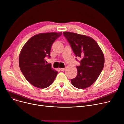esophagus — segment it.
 <instances>
[{"label":"esophagus","instance_id":"obj_1","mask_svg":"<svg viewBox=\"0 0 124 124\" xmlns=\"http://www.w3.org/2000/svg\"><path fill=\"white\" fill-rule=\"evenodd\" d=\"M60 70H61L62 71H65V68H61Z\"/></svg>","mask_w":124,"mask_h":124}]
</instances>
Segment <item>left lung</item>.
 <instances>
[{"label":"left lung","mask_w":124,"mask_h":124,"mask_svg":"<svg viewBox=\"0 0 124 124\" xmlns=\"http://www.w3.org/2000/svg\"><path fill=\"white\" fill-rule=\"evenodd\" d=\"M63 35L70 45L75 56L80 57L76 66L78 74L71 79L73 86L78 89L90 87L99 78L104 66V56L96 42L90 37L64 32ZM76 61L78 59L76 58Z\"/></svg>","instance_id":"left-lung-1"}]
</instances>
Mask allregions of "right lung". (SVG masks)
<instances>
[{
	"mask_svg": "<svg viewBox=\"0 0 124 124\" xmlns=\"http://www.w3.org/2000/svg\"><path fill=\"white\" fill-rule=\"evenodd\" d=\"M62 32L40 33L33 36L25 44L19 57L20 70L28 82L38 88H46L52 84L58 72L45 63L50 58L51 46Z\"/></svg>",
	"mask_w": 124,
	"mask_h": 124,
	"instance_id": "right-lung-1",
	"label": "right lung"
}]
</instances>
